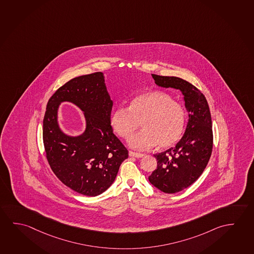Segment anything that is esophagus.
Segmentation results:
<instances>
[{
	"instance_id": "34e87169",
	"label": "esophagus",
	"mask_w": 254,
	"mask_h": 254,
	"mask_svg": "<svg viewBox=\"0 0 254 254\" xmlns=\"http://www.w3.org/2000/svg\"><path fill=\"white\" fill-rule=\"evenodd\" d=\"M129 156H131V157L136 158H141L144 156V154H143V153H135V152H132V151H129Z\"/></svg>"
}]
</instances>
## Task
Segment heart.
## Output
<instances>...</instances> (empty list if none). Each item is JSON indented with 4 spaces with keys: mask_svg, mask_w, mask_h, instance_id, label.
I'll use <instances>...</instances> for the list:
<instances>
[{
    "mask_svg": "<svg viewBox=\"0 0 254 254\" xmlns=\"http://www.w3.org/2000/svg\"><path fill=\"white\" fill-rule=\"evenodd\" d=\"M140 123L144 129L130 139L131 147L144 150L158 145L167 148L181 138L186 111L169 93L151 91L135 97L129 108L118 107L110 117L114 131L126 140L132 137Z\"/></svg>",
    "mask_w": 254,
    "mask_h": 254,
    "instance_id": "1",
    "label": "heart"
}]
</instances>
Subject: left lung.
Here are the masks:
<instances>
[{"label":"left lung","mask_w":254,"mask_h":254,"mask_svg":"<svg viewBox=\"0 0 254 254\" xmlns=\"http://www.w3.org/2000/svg\"><path fill=\"white\" fill-rule=\"evenodd\" d=\"M155 84L180 90L189 112L186 132L175 147L153 154L157 168L150 183L165 193H176L191 186L201 176L213 150V129L209 106L204 94L180 77L152 74Z\"/></svg>","instance_id":"left-lung-1"}]
</instances>
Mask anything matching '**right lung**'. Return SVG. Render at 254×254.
<instances>
[{"label":"right lung","mask_w":254,"mask_h":254,"mask_svg":"<svg viewBox=\"0 0 254 254\" xmlns=\"http://www.w3.org/2000/svg\"><path fill=\"white\" fill-rule=\"evenodd\" d=\"M70 101L84 112L87 128L78 137L65 135L57 124V109ZM113 102L101 72L75 77L50 97L43 119V144L53 172L65 186L94 197L113 184L128 150L113 133Z\"/></svg>","instance_id":"1"}]
</instances>
